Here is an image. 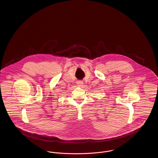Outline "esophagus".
Here are the masks:
<instances>
[{
  "mask_svg": "<svg viewBox=\"0 0 158 158\" xmlns=\"http://www.w3.org/2000/svg\"><path fill=\"white\" fill-rule=\"evenodd\" d=\"M77 84L78 85V86H80V87H82L83 82L82 81H79L77 82Z\"/></svg>",
  "mask_w": 158,
  "mask_h": 158,
  "instance_id": "34e87169",
  "label": "esophagus"
}]
</instances>
